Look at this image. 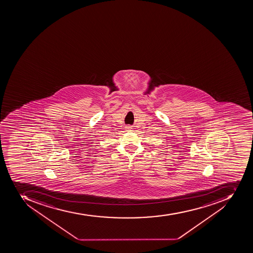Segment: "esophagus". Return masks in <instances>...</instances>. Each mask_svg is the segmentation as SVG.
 I'll return each instance as SVG.
<instances>
[{
  "instance_id": "esophagus-1",
  "label": "esophagus",
  "mask_w": 253,
  "mask_h": 253,
  "mask_svg": "<svg viewBox=\"0 0 253 253\" xmlns=\"http://www.w3.org/2000/svg\"><path fill=\"white\" fill-rule=\"evenodd\" d=\"M126 131H131L132 127L130 126H127L126 127Z\"/></svg>"
}]
</instances>
